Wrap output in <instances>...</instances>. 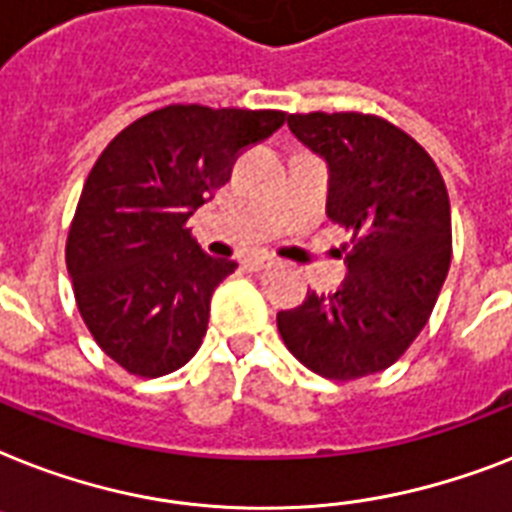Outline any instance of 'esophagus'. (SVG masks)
Here are the masks:
<instances>
[{
  "instance_id": "34e87169",
  "label": "esophagus",
  "mask_w": 512,
  "mask_h": 512,
  "mask_svg": "<svg viewBox=\"0 0 512 512\" xmlns=\"http://www.w3.org/2000/svg\"><path fill=\"white\" fill-rule=\"evenodd\" d=\"M273 265V257L268 255H252L244 260V268L247 270H263V268H270Z\"/></svg>"
}]
</instances>
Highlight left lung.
<instances>
[{
    "label": "left lung",
    "mask_w": 512,
    "mask_h": 512,
    "mask_svg": "<svg viewBox=\"0 0 512 512\" xmlns=\"http://www.w3.org/2000/svg\"><path fill=\"white\" fill-rule=\"evenodd\" d=\"M289 128L331 170L326 213L352 234L347 278L276 315L299 363L331 381L386 371L436 305L452 263V218L431 155L365 112H294ZM347 249V244H344Z\"/></svg>",
    "instance_id": "left-lung-1"
}]
</instances>
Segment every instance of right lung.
Returning <instances> with one entry per match:
<instances>
[{
	"label": "right lung",
	"mask_w": 512,
	"mask_h": 512,
	"mask_svg": "<svg viewBox=\"0 0 512 512\" xmlns=\"http://www.w3.org/2000/svg\"><path fill=\"white\" fill-rule=\"evenodd\" d=\"M284 120L281 110L168 105L94 162L65 263L94 342L131 376L173 373L199 350L215 286L236 263L202 252L186 223L231 181L236 157Z\"/></svg>",
	"instance_id": "add662e5"
}]
</instances>
